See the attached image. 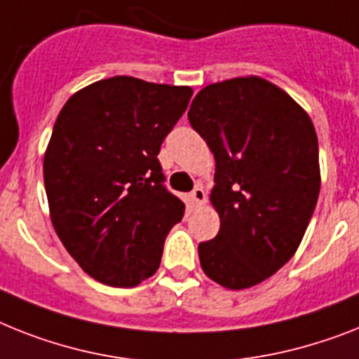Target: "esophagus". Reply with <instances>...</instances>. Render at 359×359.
I'll return each mask as SVG.
<instances>
[{
    "mask_svg": "<svg viewBox=\"0 0 359 359\" xmlns=\"http://www.w3.org/2000/svg\"><path fill=\"white\" fill-rule=\"evenodd\" d=\"M191 201L194 205H201L203 201H205V191H203V187H194L191 192Z\"/></svg>",
    "mask_w": 359,
    "mask_h": 359,
    "instance_id": "esophagus-1",
    "label": "esophagus"
}]
</instances>
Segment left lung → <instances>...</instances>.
Listing matches in <instances>:
<instances>
[{
    "label": "left lung",
    "mask_w": 359,
    "mask_h": 359,
    "mask_svg": "<svg viewBox=\"0 0 359 359\" xmlns=\"http://www.w3.org/2000/svg\"><path fill=\"white\" fill-rule=\"evenodd\" d=\"M187 115L216 161L220 231L198 245L201 269L224 288H251L303 240L321 187L318 135L306 111L260 76L205 86Z\"/></svg>",
    "instance_id": "left-lung-1"
}]
</instances>
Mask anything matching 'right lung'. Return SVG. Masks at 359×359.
<instances>
[{
    "mask_svg": "<svg viewBox=\"0 0 359 359\" xmlns=\"http://www.w3.org/2000/svg\"><path fill=\"white\" fill-rule=\"evenodd\" d=\"M191 97L189 86L111 76L76 91L58 114L43 156L49 211L93 279L132 288L159 268L185 203L165 187L158 154Z\"/></svg>",
    "mask_w": 359,
    "mask_h": 359,
    "instance_id": "obj_1",
    "label": "right lung"
}]
</instances>
